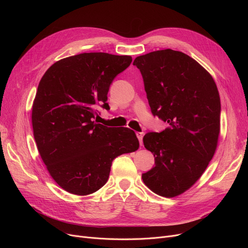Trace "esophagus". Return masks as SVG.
Listing matches in <instances>:
<instances>
[{"mask_svg":"<svg viewBox=\"0 0 248 248\" xmlns=\"http://www.w3.org/2000/svg\"><path fill=\"white\" fill-rule=\"evenodd\" d=\"M136 135H137V138L139 139V140H140V145L141 146L142 145V137H144V133H141V132H137L136 133Z\"/></svg>","mask_w":248,"mask_h":248,"instance_id":"1","label":"esophagus"}]
</instances>
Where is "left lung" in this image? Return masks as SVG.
<instances>
[{
  "mask_svg": "<svg viewBox=\"0 0 248 248\" xmlns=\"http://www.w3.org/2000/svg\"><path fill=\"white\" fill-rule=\"evenodd\" d=\"M154 116L169 126L145 135L155 166L141 175L155 194L175 197L194 185L213 158L220 132V97L215 81L183 52L165 49L137 57Z\"/></svg>",
  "mask_w": 248,
  "mask_h": 248,
  "instance_id": "left-lung-1",
  "label": "left lung"
}]
</instances>
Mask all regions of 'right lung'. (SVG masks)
Masks as SVG:
<instances>
[{
    "instance_id": "1",
    "label": "right lung",
    "mask_w": 248,
    "mask_h": 248,
    "mask_svg": "<svg viewBox=\"0 0 248 248\" xmlns=\"http://www.w3.org/2000/svg\"><path fill=\"white\" fill-rule=\"evenodd\" d=\"M132 61L82 53L55 62L41 78L32 108L34 138L47 170L65 191L96 192L107 183L112 161L139 149L132 129L94 122L97 107L109 109L110 84Z\"/></svg>"
}]
</instances>
